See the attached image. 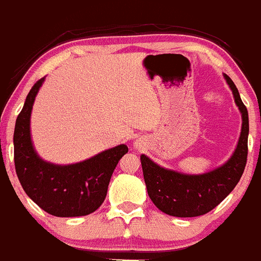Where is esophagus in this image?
I'll return each mask as SVG.
<instances>
[{"instance_id": "esophagus-1", "label": "esophagus", "mask_w": 261, "mask_h": 261, "mask_svg": "<svg viewBox=\"0 0 261 261\" xmlns=\"http://www.w3.org/2000/svg\"><path fill=\"white\" fill-rule=\"evenodd\" d=\"M135 147H136V149H140V146H139L138 142H135Z\"/></svg>"}]
</instances>
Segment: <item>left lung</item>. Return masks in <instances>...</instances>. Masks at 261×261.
<instances>
[{"label": "left lung", "instance_id": "1", "mask_svg": "<svg viewBox=\"0 0 261 261\" xmlns=\"http://www.w3.org/2000/svg\"><path fill=\"white\" fill-rule=\"evenodd\" d=\"M241 112V133L237 149L224 165L200 175H188L161 167L141 155L147 194L155 206L163 213L177 218L204 215L218 206L239 182L248 159L249 116L239 91L231 79L224 73Z\"/></svg>", "mask_w": 261, "mask_h": 261}]
</instances>
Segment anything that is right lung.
Instances as JSON below:
<instances>
[{"label":"right lung","mask_w":261,"mask_h":261,"mask_svg":"<svg viewBox=\"0 0 261 261\" xmlns=\"http://www.w3.org/2000/svg\"><path fill=\"white\" fill-rule=\"evenodd\" d=\"M45 77L30 90L16 120V174L24 193L46 213L59 218L89 215L103 202L112 172L128 149L122 144L71 165H56L42 160L32 144L30 119L35 97Z\"/></svg>","instance_id":"right-lung-1"}]
</instances>
